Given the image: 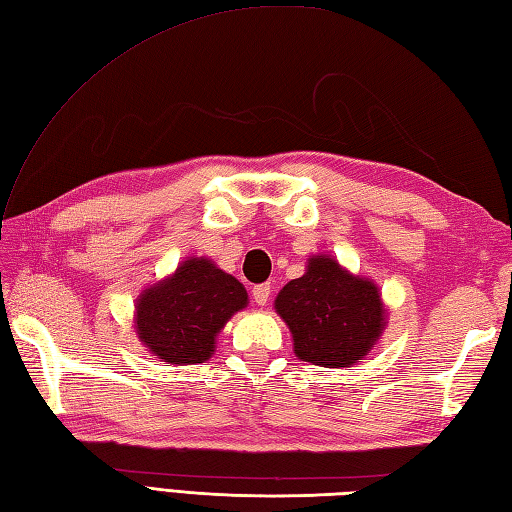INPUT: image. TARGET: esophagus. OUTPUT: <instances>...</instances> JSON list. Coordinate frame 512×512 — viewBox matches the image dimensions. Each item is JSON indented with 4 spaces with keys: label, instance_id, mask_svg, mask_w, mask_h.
Returning a JSON list of instances; mask_svg holds the SVG:
<instances>
[{
    "label": "esophagus",
    "instance_id": "34e87169",
    "mask_svg": "<svg viewBox=\"0 0 512 512\" xmlns=\"http://www.w3.org/2000/svg\"><path fill=\"white\" fill-rule=\"evenodd\" d=\"M253 299L257 305H266L270 299V283H259L253 288Z\"/></svg>",
    "mask_w": 512,
    "mask_h": 512
}]
</instances>
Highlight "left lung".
Wrapping results in <instances>:
<instances>
[{
  "label": "left lung",
  "mask_w": 512,
  "mask_h": 512,
  "mask_svg": "<svg viewBox=\"0 0 512 512\" xmlns=\"http://www.w3.org/2000/svg\"><path fill=\"white\" fill-rule=\"evenodd\" d=\"M275 307L292 331L294 353L327 368L355 364L384 329L375 285L325 255L310 259L305 275L279 292Z\"/></svg>",
  "instance_id": "1"
}]
</instances>
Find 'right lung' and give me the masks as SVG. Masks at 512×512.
<instances>
[{
    "label": "right lung",
    "mask_w": 512,
    "mask_h": 512,
    "mask_svg": "<svg viewBox=\"0 0 512 512\" xmlns=\"http://www.w3.org/2000/svg\"><path fill=\"white\" fill-rule=\"evenodd\" d=\"M244 285L209 259H187L170 279L146 290L137 303V334L168 364L211 358L218 331L246 307Z\"/></svg>",
    "instance_id": "1"
}]
</instances>
